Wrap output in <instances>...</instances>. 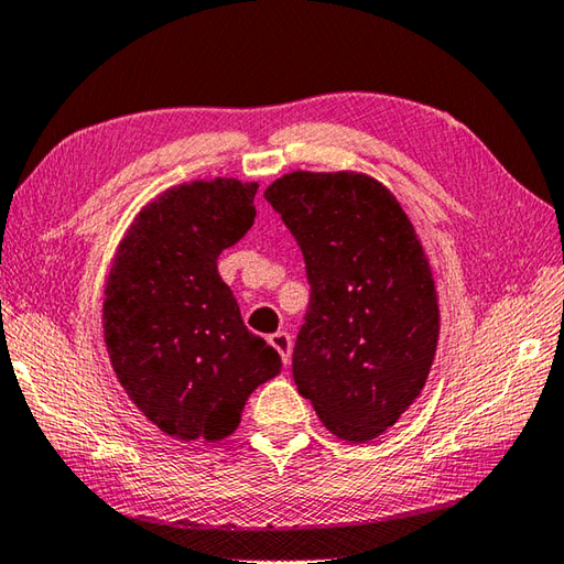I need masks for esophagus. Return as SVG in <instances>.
Wrapping results in <instances>:
<instances>
[{
	"label": "esophagus",
	"mask_w": 564,
	"mask_h": 564,
	"mask_svg": "<svg viewBox=\"0 0 564 564\" xmlns=\"http://www.w3.org/2000/svg\"><path fill=\"white\" fill-rule=\"evenodd\" d=\"M269 345H271L275 351H279L283 364H285V367H289V364H291V349H293L291 335H289V333H273V335H269Z\"/></svg>",
	"instance_id": "34e87169"
}]
</instances>
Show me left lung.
<instances>
[{
    "instance_id": "obj_1",
    "label": "left lung",
    "mask_w": 564,
    "mask_h": 564,
    "mask_svg": "<svg viewBox=\"0 0 564 564\" xmlns=\"http://www.w3.org/2000/svg\"><path fill=\"white\" fill-rule=\"evenodd\" d=\"M311 283L293 381L327 430L369 443L421 395L435 357L433 273L395 197L359 173L295 171L269 185Z\"/></svg>"
}]
</instances>
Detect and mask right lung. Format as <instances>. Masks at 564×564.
Returning a JSON list of instances; mask_svg holds the SVG:
<instances>
[{"label": "right lung", "instance_id": "right-lung-1", "mask_svg": "<svg viewBox=\"0 0 564 564\" xmlns=\"http://www.w3.org/2000/svg\"><path fill=\"white\" fill-rule=\"evenodd\" d=\"M257 183L195 181L134 219L105 289L109 359L139 411L185 443L239 425L251 391L281 371L279 351L249 333L217 259L257 217Z\"/></svg>", "mask_w": 564, "mask_h": 564}]
</instances>
